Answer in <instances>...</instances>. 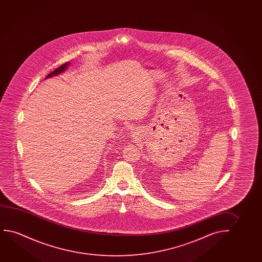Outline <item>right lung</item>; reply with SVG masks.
<instances>
[{
    "label": "right lung",
    "mask_w": 262,
    "mask_h": 262,
    "mask_svg": "<svg viewBox=\"0 0 262 262\" xmlns=\"http://www.w3.org/2000/svg\"><path fill=\"white\" fill-rule=\"evenodd\" d=\"M69 63H70V61H68V62H65L63 64H61V66H59L58 68L55 69L54 71H53L51 73H49V74L47 76V78H49V77H52V76L60 74V73H61V72L64 71L65 69L67 68V66H68Z\"/></svg>",
    "instance_id": "obj_1"
}]
</instances>
